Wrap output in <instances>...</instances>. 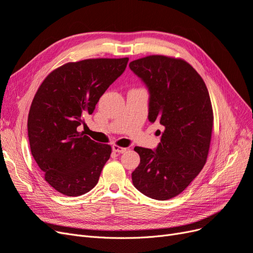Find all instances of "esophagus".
I'll use <instances>...</instances> for the list:
<instances>
[{
	"label": "esophagus",
	"instance_id": "34e87169",
	"mask_svg": "<svg viewBox=\"0 0 253 253\" xmlns=\"http://www.w3.org/2000/svg\"><path fill=\"white\" fill-rule=\"evenodd\" d=\"M113 151L116 152V153H125L126 151V148H122V147H119V145L117 144H114L112 147Z\"/></svg>",
	"mask_w": 253,
	"mask_h": 253
}]
</instances>
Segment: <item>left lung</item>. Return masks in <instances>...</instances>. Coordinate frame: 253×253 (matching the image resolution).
<instances>
[{
  "instance_id": "8db88e82",
  "label": "left lung",
  "mask_w": 253,
  "mask_h": 253,
  "mask_svg": "<svg viewBox=\"0 0 253 253\" xmlns=\"http://www.w3.org/2000/svg\"><path fill=\"white\" fill-rule=\"evenodd\" d=\"M128 66L148 87L149 120L165 127L155 150L135 147L140 164L132 173L133 185L153 200H170L200 174L208 157L213 127L209 91L185 60L153 55Z\"/></svg>"
}]
</instances>
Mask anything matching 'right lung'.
Listing matches in <instances>:
<instances>
[{"mask_svg": "<svg viewBox=\"0 0 253 253\" xmlns=\"http://www.w3.org/2000/svg\"><path fill=\"white\" fill-rule=\"evenodd\" d=\"M127 62L101 58L66 63L38 88L27 121L30 151L45 180L61 194L80 196L97 185L112 148L77 127Z\"/></svg>", "mask_w": 253, "mask_h": 253, "instance_id": "right-lung-1", "label": "right lung"}]
</instances>
